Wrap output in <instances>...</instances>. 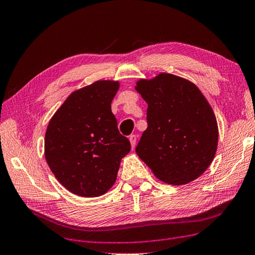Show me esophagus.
<instances>
[{
  "label": "esophagus",
  "instance_id": "obj_1",
  "mask_svg": "<svg viewBox=\"0 0 255 255\" xmlns=\"http://www.w3.org/2000/svg\"><path fill=\"white\" fill-rule=\"evenodd\" d=\"M129 142H131V145H132V148L135 147L136 145V141H137V135H135V134H132V135H129Z\"/></svg>",
  "mask_w": 255,
  "mask_h": 255
}]
</instances>
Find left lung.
<instances>
[{
	"mask_svg": "<svg viewBox=\"0 0 255 255\" xmlns=\"http://www.w3.org/2000/svg\"><path fill=\"white\" fill-rule=\"evenodd\" d=\"M135 89L147 103V128L136 154L165 183L195 180L218 146L217 119L208 101L190 81L167 73L138 81Z\"/></svg>",
	"mask_w": 255,
	"mask_h": 255,
	"instance_id": "left-lung-1",
	"label": "left lung"
}]
</instances>
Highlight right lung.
<instances>
[{
    "label": "right lung",
    "mask_w": 255,
    "mask_h": 255,
    "mask_svg": "<svg viewBox=\"0 0 255 255\" xmlns=\"http://www.w3.org/2000/svg\"><path fill=\"white\" fill-rule=\"evenodd\" d=\"M119 83L98 81L75 91L53 115L45 134V158L72 193L94 198L117 180L121 158L131 150L111 111Z\"/></svg>",
    "instance_id": "right-lung-1"
}]
</instances>
